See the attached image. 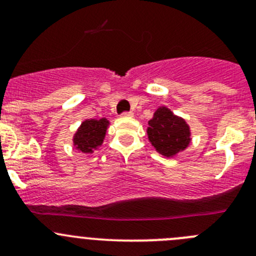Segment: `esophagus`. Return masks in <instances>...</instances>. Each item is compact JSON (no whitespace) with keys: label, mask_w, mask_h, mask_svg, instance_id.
<instances>
[{"label":"esophagus","mask_w":256,"mask_h":256,"mask_svg":"<svg viewBox=\"0 0 256 256\" xmlns=\"http://www.w3.org/2000/svg\"><path fill=\"white\" fill-rule=\"evenodd\" d=\"M121 116H124V118H131V116H134V114L131 112H125L121 114Z\"/></svg>","instance_id":"obj_1"}]
</instances>
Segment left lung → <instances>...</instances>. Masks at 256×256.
<instances>
[{"mask_svg":"<svg viewBox=\"0 0 256 256\" xmlns=\"http://www.w3.org/2000/svg\"><path fill=\"white\" fill-rule=\"evenodd\" d=\"M147 136L158 154L176 156L190 142V130L184 118L174 115L168 108L161 106L148 121Z\"/></svg>","mask_w":256,"mask_h":256,"instance_id":"obj_1","label":"left lung"}]
</instances>
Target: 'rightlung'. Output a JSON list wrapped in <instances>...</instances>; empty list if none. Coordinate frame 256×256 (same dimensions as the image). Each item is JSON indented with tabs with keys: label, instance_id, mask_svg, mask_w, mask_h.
Here are the masks:
<instances>
[{
	"label": "right lung",
	"instance_id": "obj_1",
	"mask_svg": "<svg viewBox=\"0 0 256 256\" xmlns=\"http://www.w3.org/2000/svg\"><path fill=\"white\" fill-rule=\"evenodd\" d=\"M109 128V120L105 118H88L82 121V125L74 134L73 144L78 151L84 154H92L104 141L106 130Z\"/></svg>",
	"mask_w": 256,
	"mask_h": 256
}]
</instances>
